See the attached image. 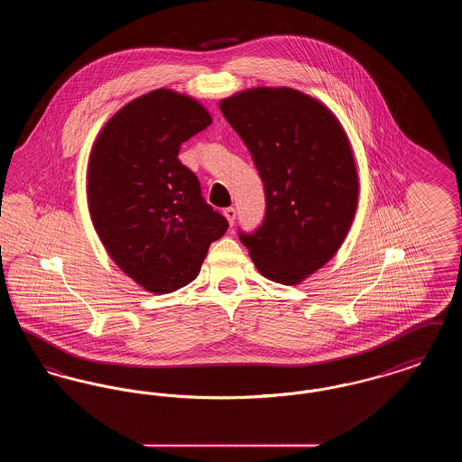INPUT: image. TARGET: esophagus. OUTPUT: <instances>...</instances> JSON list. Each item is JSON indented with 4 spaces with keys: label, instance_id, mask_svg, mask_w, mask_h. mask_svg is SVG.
Wrapping results in <instances>:
<instances>
[{
    "label": "esophagus",
    "instance_id": "1",
    "mask_svg": "<svg viewBox=\"0 0 462 462\" xmlns=\"http://www.w3.org/2000/svg\"><path fill=\"white\" fill-rule=\"evenodd\" d=\"M223 217L226 218L228 225L232 226V225H234V221H236V217H237V211H236L234 208H226V209H223Z\"/></svg>",
    "mask_w": 462,
    "mask_h": 462
}]
</instances>
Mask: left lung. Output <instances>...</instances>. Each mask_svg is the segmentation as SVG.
<instances>
[{
  "label": "left lung",
  "instance_id": "left-lung-1",
  "mask_svg": "<svg viewBox=\"0 0 462 462\" xmlns=\"http://www.w3.org/2000/svg\"><path fill=\"white\" fill-rule=\"evenodd\" d=\"M220 110L264 185L263 223L242 244L268 281L296 286L329 263L352 228L360 185L348 134L328 106L287 87L242 89Z\"/></svg>",
  "mask_w": 462,
  "mask_h": 462
}]
</instances>
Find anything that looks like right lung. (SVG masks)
Returning <instances> with one entry per match:
<instances>
[{"label": "right lung", "instance_id": "1", "mask_svg": "<svg viewBox=\"0 0 462 462\" xmlns=\"http://www.w3.org/2000/svg\"><path fill=\"white\" fill-rule=\"evenodd\" d=\"M213 123L187 93L159 88L117 110L97 134L87 173L89 217L110 260L140 287L168 294L190 284L228 223L200 198L178 159Z\"/></svg>", "mask_w": 462, "mask_h": 462}]
</instances>
